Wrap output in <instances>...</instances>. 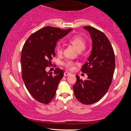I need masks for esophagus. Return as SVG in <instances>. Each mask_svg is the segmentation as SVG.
I'll list each match as a JSON object with an SVG mask.
<instances>
[{"label":"esophagus","instance_id":"esophagus-1","mask_svg":"<svg viewBox=\"0 0 131 131\" xmlns=\"http://www.w3.org/2000/svg\"><path fill=\"white\" fill-rule=\"evenodd\" d=\"M70 74H71V73L68 72V71H66V72L64 73V76H69V75H70Z\"/></svg>","mask_w":131,"mask_h":131}]
</instances>
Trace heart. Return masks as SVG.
<instances>
[{"label": "heart", "mask_w": 131, "mask_h": 131, "mask_svg": "<svg viewBox=\"0 0 131 131\" xmlns=\"http://www.w3.org/2000/svg\"><path fill=\"white\" fill-rule=\"evenodd\" d=\"M68 40L71 44L75 46V48L78 49V51H82L85 48L86 42L85 39L80 36L74 35L69 37ZM56 51L58 54H61L62 53V47L60 44L57 45L56 46ZM64 66L69 70L73 69L74 66V62L71 60H67L64 62Z\"/></svg>", "instance_id": "heart-1"}]
</instances>
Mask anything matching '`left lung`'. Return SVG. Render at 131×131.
Masks as SVG:
<instances>
[{
	"instance_id": "obj_1",
	"label": "left lung",
	"mask_w": 131,
	"mask_h": 131,
	"mask_svg": "<svg viewBox=\"0 0 131 131\" xmlns=\"http://www.w3.org/2000/svg\"><path fill=\"white\" fill-rule=\"evenodd\" d=\"M83 28L90 34L92 43L88 62L81 69L88 78L83 80L76 75L73 88L78 101L89 105L100 101L108 91L115 68V57L110 41L103 32L92 27Z\"/></svg>"
}]
</instances>
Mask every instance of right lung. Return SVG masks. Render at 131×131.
Listing matches in <instances>:
<instances>
[{
    "instance_id": "1",
    "label": "right lung",
    "mask_w": 131,
    "mask_h": 131,
    "mask_svg": "<svg viewBox=\"0 0 131 131\" xmlns=\"http://www.w3.org/2000/svg\"><path fill=\"white\" fill-rule=\"evenodd\" d=\"M71 30L45 27L32 34L23 46L21 57L23 80L31 96L41 103L51 102L64 76L59 68L53 74L45 69L55 56L58 41Z\"/></svg>"
}]
</instances>
